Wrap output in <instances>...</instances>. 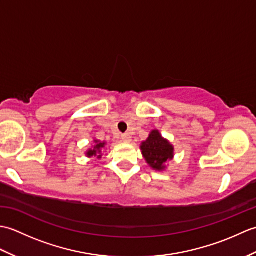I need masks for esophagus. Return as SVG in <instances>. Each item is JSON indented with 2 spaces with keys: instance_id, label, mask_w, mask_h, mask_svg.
<instances>
[{
  "instance_id": "obj_1",
  "label": "esophagus",
  "mask_w": 256,
  "mask_h": 256,
  "mask_svg": "<svg viewBox=\"0 0 256 256\" xmlns=\"http://www.w3.org/2000/svg\"><path fill=\"white\" fill-rule=\"evenodd\" d=\"M131 135L130 134H128V133H125V134H122V136H121V140H123V142H125V143H130L131 142Z\"/></svg>"
}]
</instances>
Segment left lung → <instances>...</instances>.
<instances>
[{"instance_id": "8db88e82", "label": "left lung", "mask_w": 256, "mask_h": 256, "mask_svg": "<svg viewBox=\"0 0 256 256\" xmlns=\"http://www.w3.org/2000/svg\"><path fill=\"white\" fill-rule=\"evenodd\" d=\"M140 148L146 162L156 170H164L166 162L174 156V148L168 140L162 138L158 131L152 132Z\"/></svg>"}]
</instances>
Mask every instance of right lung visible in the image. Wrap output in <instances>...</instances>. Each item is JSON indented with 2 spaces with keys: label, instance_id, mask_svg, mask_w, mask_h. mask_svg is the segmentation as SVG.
I'll list each match as a JSON object with an SVG mask.
<instances>
[{
  "label": "right lung",
  "instance_id": "right-lung-1",
  "mask_svg": "<svg viewBox=\"0 0 256 256\" xmlns=\"http://www.w3.org/2000/svg\"><path fill=\"white\" fill-rule=\"evenodd\" d=\"M94 142L96 143V145H94V150H90L88 153H86V155H88L89 157H91V156H96L98 158H101V156L102 155H100L101 154V150L104 148V145H106V143H100L99 140H94Z\"/></svg>",
  "mask_w": 256,
  "mask_h": 256
}]
</instances>
